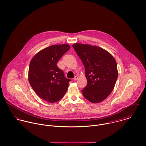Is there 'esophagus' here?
Masks as SVG:
<instances>
[{
    "label": "esophagus",
    "mask_w": 146,
    "mask_h": 146,
    "mask_svg": "<svg viewBox=\"0 0 146 146\" xmlns=\"http://www.w3.org/2000/svg\"><path fill=\"white\" fill-rule=\"evenodd\" d=\"M78 79V76H75L74 77V80L75 81L77 80Z\"/></svg>",
    "instance_id": "obj_1"
}]
</instances>
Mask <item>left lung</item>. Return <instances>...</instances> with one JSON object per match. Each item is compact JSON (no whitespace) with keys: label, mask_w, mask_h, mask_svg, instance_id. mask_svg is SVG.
Listing matches in <instances>:
<instances>
[{"label":"left lung","mask_w":146,"mask_h":146,"mask_svg":"<svg viewBox=\"0 0 146 146\" xmlns=\"http://www.w3.org/2000/svg\"><path fill=\"white\" fill-rule=\"evenodd\" d=\"M85 70L87 85L82 90L89 102L103 101L112 92L118 77L117 63L108 51L96 45H72Z\"/></svg>","instance_id":"1"}]
</instances>
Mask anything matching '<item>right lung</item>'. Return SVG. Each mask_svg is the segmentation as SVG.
I'll list each match as a JSON object with an SVG mask.
<instances>
[{"mask_svg":"<svg viewBox=\"0 0 146 146\" xmlns=\"http://www.w3.org/2000/svg\"><path fill=\"white\" fill-rule=\"evenodd\" d=\"M70 49L67 44L53 45L40 50L30 61L29 82L36 94L48 102L60 101L67 90L70 80L57 63Z\"/></svg>","mask_w":146,"mask_h":146,"instance_id":"obj_1","label":"right lung"}]
</instances>
